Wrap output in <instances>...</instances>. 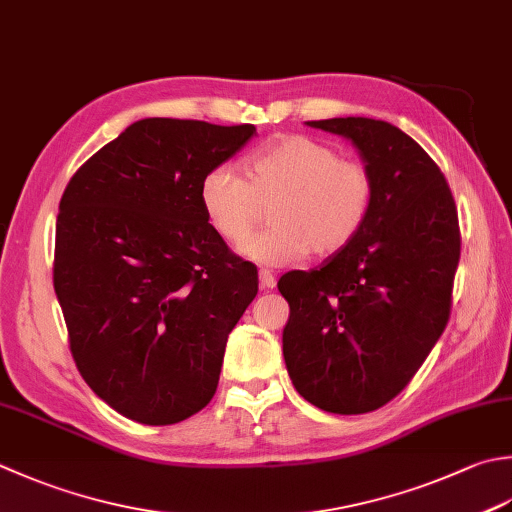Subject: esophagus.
<instances>
[{
    "mask_svg": "<svg viewBox=\"0 0 512 512\" xmlns=\"http://www.w3.org/2000/svg\"><path fill=\"white\" fill-rule=\"evenodd\" d=\"M259 286H262L264 290L275 288V275L270 273V270H266V268L259 270Z\"/></svg>",
    "mask_w": 512,
    "mask_h": 512,
    "instance_id": "esophagus-1",
    "label": "esophagus"
}]
</instances>
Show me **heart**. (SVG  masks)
<instances>
[{
	"label": "heart",
	"mask_w": 512,
	"mask_h": 512,
	"mask_svg": "<svg viewBox=\"0 0 512 512\" xmlns=\"http://www.w3.org/2000/svg\"><path fill=\"white\" fill-rule=\"evenodd\" d=\"M246 177L228 164L213 166L199 184V204L210 228L237 244L261 218V204L270 203L274 226L239 246V255L262 266L339 253L364 228L375 202V177L366 164L306 135L257 150Z\"/></svg>",
	"instance_id": "heart-1"
}]
</instances>
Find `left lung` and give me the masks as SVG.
I'll return each instance as SVG.
<instances>
[{
    "label": "left lung",
    "instance_id": "obj_1",
    "mask_svg": "<svg viewBox=\"0 0 512 512\" xmlns=\"http://www.w3.org/2000/svg\"><path fill=\"white\" fill-rule=\"evenodd\" d=\"M348 139L375 177L364 228L322 268L277 282L284 362L306 402L359 415L397 397L442 337L459 264L455 199L426 150L368 117L306 122Z\"/></svg>",
    "mask_w": 512,
    "mask_h": 512
}]
</instances>
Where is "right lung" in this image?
<instances>
[{
	"label": "right lung",
	"instance_id": "obj_1",
	"mask_svg": "<svg viewBox=\"0 0 512 512\" xmlns=\"http://www.w3.org/2000/svg\"><path fill=\"white\" fill-rule=\"evenodd\" d=\"M255 133L139 119L64 190L53 284L70 353L93 393L133 422H184L215 395L257 268L210 228L199 184Z\"/></svg>",
	"mask_w": 512,
	"mask_h": 512
}]
</instances>
